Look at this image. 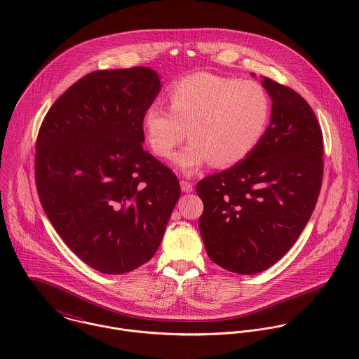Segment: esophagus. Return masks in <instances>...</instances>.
Segmentation results:
<instances>
[{
  "instance_id": "34e87169",
  "label": "esophagus",
  "mask_w": 359,
  "mask_h": 359,
  "mask_svg": "<svg viewBox=\"0 0 359 359\" xmlns=\"http://www.w3.org/2000/svg\"><path fill=\"white\" fill-rule=\"evenodd\" d=\"M181 189H182V192H187V194H189V192H192L194 191V184H191V182H188V181H181Z\"/></svg>"
}]
</instances>
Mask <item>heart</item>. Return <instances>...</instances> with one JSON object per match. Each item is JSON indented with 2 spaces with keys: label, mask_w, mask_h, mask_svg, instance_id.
<instances>
[{
  "label": "heart",
  "mask_w": 359,
  "mask_h": 359,
  "mask_svg": "<svg viewBox=\"0 0 359 359\" xmlns=\"http://www.w3.org/2000/svg\"><path fill=\"white\" fill-rule=\"evenodd\" d=\"M168 101L170 109L160 103L145 109L142 128L158 157H170L188 133L189 145L175 157L188 175L208 163L222 168L245 160L256 149L269 116L268 95L258 83L211 73L178 80Z\"/></svg>",
  "instance_id": "obj_1"
}]
</instances>
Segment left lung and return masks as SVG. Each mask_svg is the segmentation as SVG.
Returning a JSON list of instances; mask_svg holds the SVG:
<instances>
[{
  "instance_id": "8db88e82",
  "label": "left lung",
  "mask_w": 359,
  "mask_h": 359,
  "mask_svg": "<svg viewBox=\"0 0 359 359\" xmlns=\"http://www.w3.org/2000/svg\"><path fill=\"white\" fill-rule=\"evenodd\" d=\"M261 84L272 111L256 149L196 185L205 205L199 229L207 255L242 275L265 271L290 250L315 208L323 177V135L311 106L268 77Z\"/></svg>"
}]
</instances>
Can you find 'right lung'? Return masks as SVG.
Listing matches in <instances>:
<instances>
[{
    "instance_id": "obj_1",
    "label": "right lung",
    "mask_w": 359,
    "mask_h": 359,
    "mask_svg": "<svg viewBox=\"0 0 359 359\" xmlns=\"http://www.w3.org/2000/svg\"><path fill=\"white\" fill-rule=\"evenodd\" d=\"M160 80L144 66L93 72L46 114L36 187L52 226L91 268L130 272L157 252L181 188L142 148V114Z\"/></svg>"
}]
</instances>
